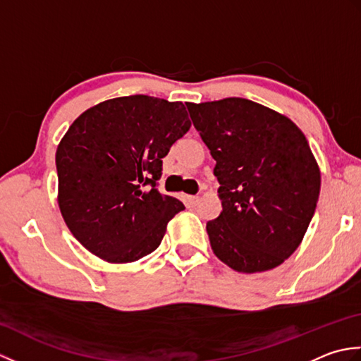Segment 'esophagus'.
<instances>
[{"instance_id":"1","label":"esophagus","mask_w":361,"mask_h":361,"mask_svg":"<svg viewBox=\"0 0 361 361\" xmlns=\"http://www.w3.org/2000/svg\"><path fill=\"white\" fill-rule=\"evenodd\" d=\"M198 202H200V197H198V195H190L189 197V203L190 204L195 206V204H198Z\"/></svg>"}]
</instances>
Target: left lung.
Returning a JSON list of instances; mask_svg holds the SVG:
<instances>
[{
  "instance_id": "obj_1",
  "label": "left lung",
  "mask_w": 361,
  "mask_h": 361,
  "mask_svg": "<svg viewBox=\"0 0 361 361\" xmlns=\"http://www.w3.org/2000/svg\"><path fill=\"white\" fill-rule=\"evenodd\" d=\"M186 105L216 159L224 209L206 224L214 255L239 273L281 265L302 242L319 197V167L304 133L248 99Z\"/></svg>"
}]
</instances>
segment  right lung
<instances>
[{
  "instance_id": "1",
  "label": "right lung",
  "mask_w": 361,
  "mask_h": 361,
  "mask_svg": "<svg viewBox=\"0 0 361 361\" xmlns=\"http://www.w3.org/2000/svg\"><path fill=\"white\" fill-rule=\"evenodd\" d=\"M190 128L181 102L135 94L91 106L56 153L59 208L83 247L111 264L155 251L185 209L157 189L163 158Z\"/></svg>"
}]
</instances>
